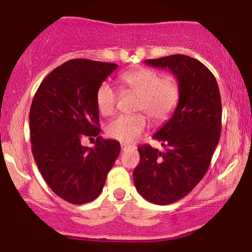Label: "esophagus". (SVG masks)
<instances>
[{
    "instance_id": "34e87169",
    "label": "esophagus",
    "mask_w": 252,
    "mask_h": 252,
    "mask_svg": "<svg viewBox=\"0 0 252 252\" xmlns=\"http://www.w3.org/2000/svg\"><path fill=\"white\" fill-rule=\"evenodd\" d=\"M121 148H122L123 152H126V151H129V150H134V148H136V146H132V145L121 144Z\"/></svg>"
}]
</instances>
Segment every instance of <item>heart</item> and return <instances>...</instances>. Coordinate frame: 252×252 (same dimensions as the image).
I'll use <instances>...</instances> for the list:
<instances>
[{
  "mask_svg": "<svg viewBox=\"0 0 252 252\" xmlns=\"http://www.w3.org/2000/svg\"><path fill=\"white\" fill-rule=\"evenodd\" d=\"M122 90L137 94L134 112H143L154 123H163L171 118L180 100L182 88L176 76H162L157 70L139 67L120 75ZM118 94L108 82H102L95 92V106L104 116L115 111ZM147 126L146 116L141 113L121 115L108 123L107 134L122 143H132Z\"/></svg>",
  "mask_w": 252,
  "mask_h": 252,
  "instance_id": "heart-1",
  "label": "heart"
}]
</instances>
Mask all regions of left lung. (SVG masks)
<instances>
[{
	"mask_svg": "<svg viewBox=\"0 0 252 252\" xmlns=\"http://www.w3.org/2000/svg\"><path fill=\"white\" fill-rule=\"evenodd\" d=\"M145 63L169 68L182 88L171 119L153 136L164 151L141 145L140 161L133 171L140 195L165 205L186 196L208 171L220 138L221 99L214 74L196 59L172 55Z\"/></svg>",
	"mask_w": 252,
	"mask_h": 252,
	"instance_id": "8db88e82",
	"label": "left lung"
}]
</instances>
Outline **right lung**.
I'll use <instances>...</instances> for the list:
<instances>
[{"mask_svg": "<svg viewBox=\"0 0 252 252\" xmlns=\"http://www.w3.org/2000/svg\"><path fill=\"white\" fill-rule=\"evenodd\" d=\"M118 65L70 59L49 73L30 111L32 153L49 187L69 203L83 204L101 193L121 146L100 132L95 92ZM96 137L94 148L83 137Z\"/></svg>", "mask_w": 252, "mask_h": 252, "instance_id": "obj_1", "label": "right lung"}]
</instances>
